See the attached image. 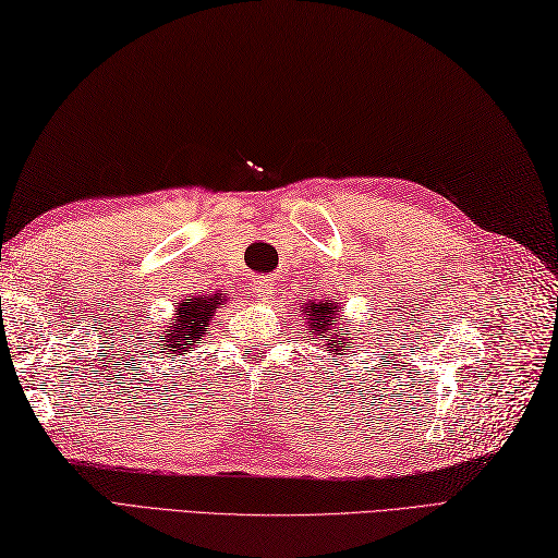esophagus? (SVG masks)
Masks as SVG:
<instances>
[{
  "label": "esophagus",
  "instance_id": "esophagus-1",
  "mask_svg": "<svg viewBox=\"0 0 558 558\" xmlns=\"http://www.w3.org/2000/svg\"><path fill=\"white\" fill-rule=\"evenodd\" d=\"M275 289H277V283H275V279H269V277H260V279L253 281V293L257 295V301H265V298L275 293Z\"/></svg>",
  "mask_w": 558,
  "mask_h": 558
}]
</instances>
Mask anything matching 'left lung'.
<instances>
[{"instance_id":"1","label":"left lung","mask_w":558,"mask_h":558,"mask_svg":"<svg viewBox=\"0 0 558 558\" xmlns=\"http://www.w3.org/2000/svg\"><path fill=\"white\" fill-rule=\"evenodd\" d=\"M305 312V326L307 333H312L322 343L324 352H331L333 357L338 355H348V352L355 348L349 345L352 341H357V336L343 333V312L341 305L333 301H319V303H303ZM355 329V326H352Z\"/></svg>"}]
</instances>
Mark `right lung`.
<instances>
[{"label":"right lung","mask_w":558,"mask_h":558,"mask_svg":"<svg viewBox=\"0 0 558 558\" xmlns=\"http://www.w3.org/2000/svg\"><path fill=\"white\" fill-rule=\"evenodd\" d=\"M225 303V293L186 295L184 301L174 305L172 317L160 331L162 338H158L154 345H158V352H162L170 360L182 357L184 364V355L201 341V336L206 333V326L213 322L217 307H222Z\"/></svg>","instance_id":"add662e5"}]
</instances>
